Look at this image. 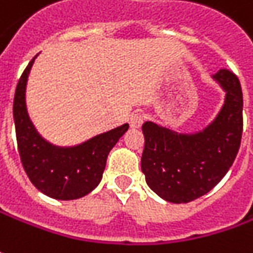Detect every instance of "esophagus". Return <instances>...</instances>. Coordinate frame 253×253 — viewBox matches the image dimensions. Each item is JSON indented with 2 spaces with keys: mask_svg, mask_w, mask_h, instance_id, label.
I'll return each instance as SVG.
<instances>
[{
  "mask_svg": "<svg viewBox=\"0 0 253 253\" xmlns=\"http://www.w3.org/2000/svg\"><path fill=\"white\" fill-rule=\"evenodd\" d=\"M128 125H130V127H131L133 130L140 128L141 125H143V116L138 115V113H133V115H130V117H128Z\"/></svg>",
  "mask_w": 253,
  "mask_h": 253,
  "instance_id": "esophagus-1",
  "label": "esophagus"
}]
</instances>
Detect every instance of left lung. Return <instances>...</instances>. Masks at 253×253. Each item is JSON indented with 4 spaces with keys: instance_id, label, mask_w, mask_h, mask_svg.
Masks as SVG:
<instances>
[{
    "instance_id": "left-lung-1",
    "label": "left lung",
    "mask_w": 253,
    "mask_h": 253,
    "mask_svg": "<svg viewBox=\"0 0 253 253\" xmlns=\"http://www.w3.org/2000/svg\"><path fill=\"white\" fill-rule=\"evenodd\" d=\"M225 97L219 112L201 130L182 133L153 122L143 125L141 171L160 198L174 204L194 201L224 178L242 137V89L232 72L211 76Z\"/></svg>"
}]
</instances>
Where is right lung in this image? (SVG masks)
Segmentation results:
<instances>
[{
	"label": "right lung",
	"instance_id": "add662e5",
	"mask_svg": "<svg viewBox=\"0 0 253 253\" xmlns=\"http://www.w3.org/2000/svg\"><path fill=\"white\" fill-rule=\"evenodd\" d=\"M37 56L28 63L14 97V123L21 161L31 182L45 195L62 201L82 198L99 185L107 156L128 130V125L66 147L55 146L42 137L27 109L28 76Z\"/></svg>",
	"mask_w": 253,
	"mask_h": 253
}]
</instances>
